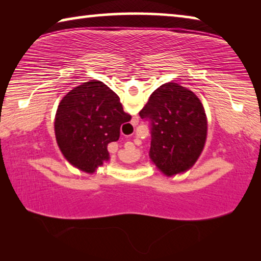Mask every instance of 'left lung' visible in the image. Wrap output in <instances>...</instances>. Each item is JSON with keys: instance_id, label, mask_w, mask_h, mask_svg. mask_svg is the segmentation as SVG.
<instances>
[{"instance_id": "1", "label": "left lung", "mask_w": 261, "mask_h": 261, "mask_svg": "<svg viewBox=\"0 0 261 261\" xmlns=\"http://www.w3.org/2000/svg\"><path fill=\"white\" fill-rule=\"evenodd\" d=\"M149 122V158L167 176L190 169L202 152L207 118L199 98L177 83L163 84L140 110Z\"/></svg>"}]
</instances>
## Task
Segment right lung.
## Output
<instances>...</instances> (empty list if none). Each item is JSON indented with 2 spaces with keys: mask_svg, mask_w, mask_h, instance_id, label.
Listing matches in <instances>:
<instances>
[{
  "mask_svg": "<svg viewBox=\"0 0 261 261\" xmlns=\"http://www.w3.org/2000/svg\"><path fill=\"white\" fill-rule=\"evenodd\" d=\"M126 120L120 98L100 81L74 87L61 100L55 115V136L64 158L85 173L109 160L107 146L120 138Z\"/></svg>",
  "mask_w": 261,
  "mask_h": 261,
  "instance_id": "obj_1",
  "label": "right lung"
}]
</instances>
